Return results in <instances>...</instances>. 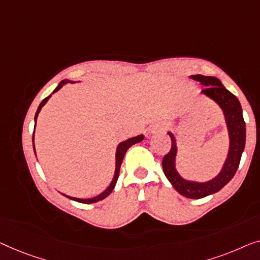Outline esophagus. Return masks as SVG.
I'll return each instance as SVG.
<instances>
[{"mask_svg":"<svg viewBox=\"0 0 260 260\" xmlns=\"http://www.w3.org/2000/svg\"><path fill=\"white\" fill-rule=\"evenodd\" d=\"M165 129H166L165 123H156V125H153L151 128H149V133L152 134L160 133V132H164Z\"/></svg>","mask_w":260,"mask_h":260,"instance_id":"esophagus-1","label":"esophagus"}]
</instances>
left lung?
Listing matches in <instances>:
<instances>
[{
	"mask_svg": "<svg viewBox=\"0 0 260 260\" xmlns=\"http://www.w3.org/2000/svg\"><path fill=\"white\" fill-rule=\"evenodd\" d=\"M189 78L199 81L203 86H205L202 94L206 95L215 104H218L224 113L230 138L228 158H226L219 174L211 180L205 182L186 180L178 173L177 167H175V159H177L178 152L177 139L172 132H168L172 141V147L171 151L164 156L162 170L168 181L181 196L189 199H200L220 191L235 177L236 172L238 170L241 154H243L245 148L246 127H245L243 109H241L239 100L236 95H233L222 86L220 80L214 78V76H205L200 74L191 75Z\"/></svg>",
	"mask_w": 260,
	"mask_h": 260,
	"instance_id": "obj_1",
	"label": "left lung"
}]
</instances>
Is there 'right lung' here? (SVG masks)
Masks as SVG:
<instances>
[{"label": "right lung", "mask_w": 260, "mask_h": 260, "mask_svg": "<svg viewBox=\"0 0 260 260\" xmlns=\"http://www.w3.org/2000/svg\"><path fill=\"white\" fill-rule=\"evenodd\" d=\"M68 82H72V81H68V80H63V81H61L60 83H58V86L56 87V88L54 89V92H53V93L57 92V90L60 89L62 86L66 85V83H68ZM49 98H50V95H49V96H47V98L45 99V100H42L41 104H40L39 108H38V111H36V114H35V126H36V120H38L39 113H40V111H41V108L43 107V106H45V105L47 104V101L49 100ZM142 140H144V135L141 134V135H138V137H134V138H129V139H127V140L122 141V142H120V144L118 145V148H116V153H115V160H116V161H115V173H114V177H113V180H112L111 184H109L108 187L106 188L104 192L100 193V194L96 196V197H94V198H89V199H80V198H74V197L66 196V194H63V193H62V196L67 197V198L72 199V200H74V202L82 203V204H93V203L100 202V200L105 199L106 197L111 194L112 191H113V189H114V187H115V184H116V181H118L119 173H120V166H121L122 160H123V156H125L126 152H127V149H128L132 145L137 144V142H140V141H142ZM32 147H34V152H35V146H34V134H32Z\"/></svg>", "instance_id": "obj_1"}]
</instances>
